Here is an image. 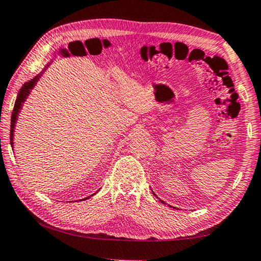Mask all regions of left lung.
I'll return each instance as SVG.
<instances>
[{"label": "left lung", "instance_id": "obj_1", "mask_svg": "<svg viewBox=\"0 0 261 261\" xmlns=\"http://www.w3.org/2000/svg\"><path fill=\"white\" fill-rule=\"evenodd\" d=\"M154 194H155V193H154ZM155 196H156V194H155ZM160 201H161V202H165V201H162V200H160Z\"/></svg>", "mask_w": 261, "mask_h": 261}]
</instances>
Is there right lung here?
<instances>
[{"label":"right lung","mask_w":261,"mask_h":261,"mask_svg":"<svg viewBox=\"0 0 261 261\" xmlns=\"http://www.w3.org/2000/svg\"><path fill=\"white\" fill-rule=\"evenodd\" d=\"M41 73L38 74V76L34 77L33 79H31L29 83H25L23 87L20 88L18 96H17L16 102H15V107H14V110H12V115H11V125H10V144H11V147H14V143H12V140H14V129H15L17 117H18V113L20 112L21 105H23V102L26 100V98H28V95L30 94L31 90H32L35 84H37V82L39 81V78H40ZM90 197H87V198H90ZM87 198H84V199H82V200H86Z\"/></svg>","instance_id":"right-lung-1"}]
</instances>
